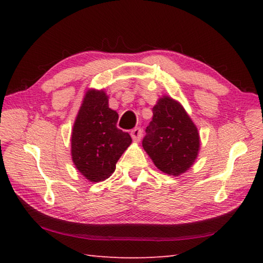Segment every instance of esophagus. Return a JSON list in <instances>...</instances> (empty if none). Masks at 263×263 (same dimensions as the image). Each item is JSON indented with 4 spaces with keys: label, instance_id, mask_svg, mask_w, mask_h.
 <instances>
[{
    "label": "esophagus",
    "instance_id": "esophagus-1",
    "mask_svg": "<svg viewBox=\"0 0 263 263\" xmlns=\"http://www.w3.org/2000/svg\"><path fill=\"white\" fill-rule=\"evenodd\" d=\"M141 136H142V130L140 127H136L131 131V137H132L133 141L139 142L141 139Z\"/></svg>",
    "mask_w": 263,
    "mask_h": 263
}]
</instances>
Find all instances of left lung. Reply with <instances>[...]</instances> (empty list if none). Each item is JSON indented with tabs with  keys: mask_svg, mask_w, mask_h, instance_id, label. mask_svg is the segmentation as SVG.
<instances>
[{
	"mask_svg": "<svg viewBox=\"0 0 263 263\" xmlns=\"http://www.w3.org/2000/svg\"><path fill=\"white\" fill-rule=\"evenodd\" d=\"M142 147L158 169L179 176L197 158L199 133L183 106L163 96L153 106V118L146 127Z\"/></svg>",
	"mask_w": 263,
	"mask_h": 263,
	"instance_id": "left-lung-1",
	"label": "left lung"
}]
</instances>
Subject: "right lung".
I'll list each match as a JSON object with an SVG mask.
<instances>
[{
    "label": "right lung",
    "mask_w": 263,
    "mask_h": 263,
    "mask_svg": "<svg viewBox=\"0 0 263 263\" xmlns=\"http://www.w3.org/2000/svg\"><path fill=\"white\" fill-rule=\"evenodd\" d=\"M117 121L118 114L109 108L105 91L89 89L80 106L70 139L73 162L88 181L108 179L131 145L130 135L116 126Z\"/></svg>",
    "instance_id": "right-lung-1"
}]
</instances>
